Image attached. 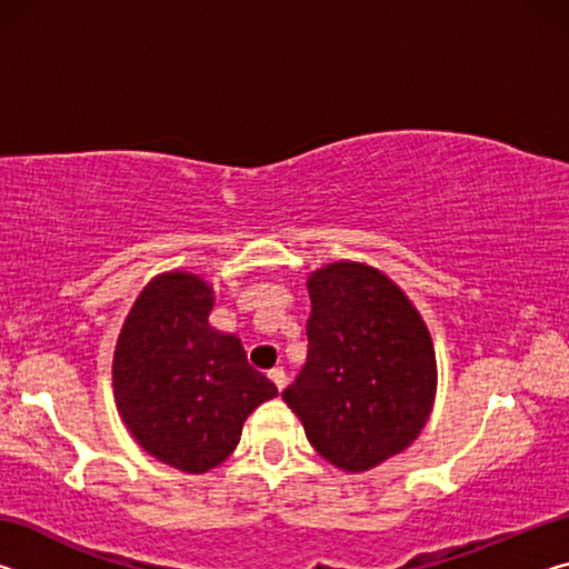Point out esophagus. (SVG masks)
<instances>
[{"label":"esophagus","instance_id":"esophagus-1","mask_svg":"<svg viewBox=\"0 0 569 569\" xmlns=\"http://www.w3.org/2000/svg\"><path fill=\"white\" fill-rule=\"evenodd\" d=\"M268 379L273 381V387H276L278 391H283V389H286V383H288V379H286V371H283V369H271V371H268Z\"/></svg>","mask_w":569,"mask_h":569}]
</instances>
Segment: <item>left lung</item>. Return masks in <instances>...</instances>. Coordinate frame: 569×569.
<instances>
[{
	"label": "left lung",
	"mask_w": 569,
	"mask_h": 569,
	"mask_svg": "<svg viewBox=\"0 0 569 569\" xmlns=\"http://www.w3.org/2000/svg\"><path fill=\"white\" fill-rule=\"evenodd\" d=\"M306 288L308 356L283 401L329 465L359 475L401 455L429 421L435 341L411 298L369 263H326Z\"/></svg>",
	"instance_id": "1"
}]
</instances>
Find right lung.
Masks as SVG:
<instances>
[{"label":"right lung","mask_w":569,"mask_h":569,"mask_svg":"<svg viewBox=\"0 0 569 569\" xmlns=\"http://www.w3.org/2000/svg\"><path fill=\"white\" fill-rule=\"evenodd\" d=\"M213 306L206 278L158 273L134 298L112 356L114 407L130 437L188 475L226 461L250 411L278 397L238 336L208 323Z\"/></svg>","instance_id":"add662e5"}]
</instances>
